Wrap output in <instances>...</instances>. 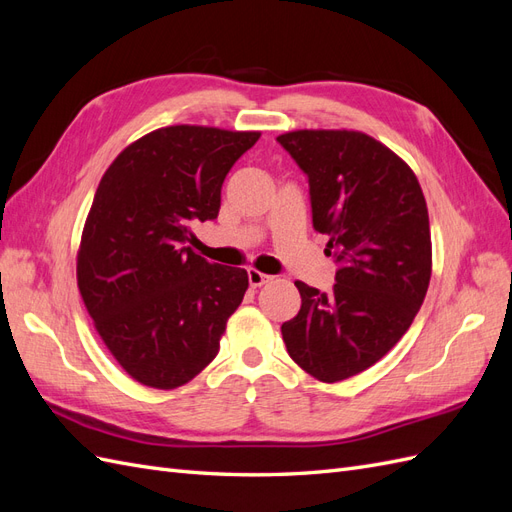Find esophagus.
<instances>
[{"instance_id":"1","label":"esophagus","mask_w":512,"mask_h":512,"mask_svg":"<svg viewBox=\"0 0 512 512\" xmlns=\"http://www.w3.org/2000/svg\"><path fill=\"white\" fill-rule=\"evenodd\" d=\"M247 280H250V286H252V288H258V286L269 284V282L273 280V277L267 275V273L258 271V269H247Z\"/></svg>"}]
</instances>
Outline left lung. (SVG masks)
I'll return each mask as SVG.
<instances>
[{"label": "left lung", "mask_w": 512, "mask_h": 512, "mask_svg": "<svg viewBox=\"0 0 512 512\" xmlns=\"http://www.w3.org/2000/svg\"><path fill=\"white\" fill-rule=\"evenodd\" d=\"M309 177L314 228L337 265L329 292L294 282L301 309L282 324L290 359L320 382L378 363L421 309L431 280L427 203L414 170L356 130L277 136Z\"/></svg>", "instance_id": "left-lung-1"}]
</instances>
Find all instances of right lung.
<instances>
[{
    "mask_svg": "<svg viewBox=\"0 0 512 512\" xmlns=\"http://www.w3.org/2000/svg\"><path fill=\"white\" fill-rule=\"evenodd\" d=\"M260 132L153 130L106 168L87 213L76 282L104 346L130 378L170 391L220 350L247 271L192 252L190 224L215 220L222 183Z\"/></svg>",
    "mask_w": 512,
    "mask_h": 512,
    "instance_id": "right-lung-1",
    "label": "right lung"
}]
</instances>
